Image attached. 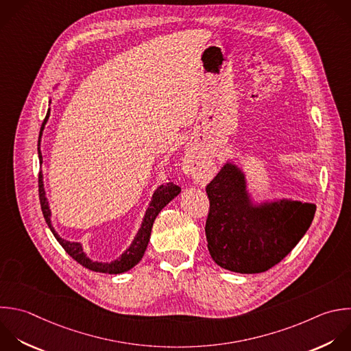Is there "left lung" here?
Returning <instances> with one entry per match:
<instances>
[{
  "instance_id": "1",
  "label": "left lung",
  "mask_w": 351,
  "mask_h": 351,
  "mask_svg": "<svg viewBox=\"0 0 351 351\" xmlns=\"http://www.w3.org/2000/svg\"><path fill=\"white\" fill-rule=\"evenodd\" d=\"M207 247L213 261L237 273H262L284 259L303 237L315 206L280 200L254 207L243 173L225 165L207 184Z\"/></svg>"
}]
</instances>
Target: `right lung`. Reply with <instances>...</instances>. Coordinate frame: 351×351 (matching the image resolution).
<instances>
[{
    "mask_svg": "<svg viewBox=\"0 0 351 351\" xmlns=\"http://www.w3.org/2000/svg\"><path fill=\"white\" fill-rule=\"evenodd\" d=\"M49 112L51 110H48L47 112V117L43 122V126H41V130H40V137H38V156H40V160L43 163V155H41V151H40V141H41V136H43V130L45 128V123L49 118ZM38 191H40V203H41V210H43V214H44V218L49 226V229L52 230L53 236L56 237V240L60 243V245L64 248V251L73 258L75 259L80 265H82L84 267L89 269V270H93V271H100V273H110V274H118V273H123V271H128L130 270L133 266H136L141 258L144 256V252L147 250V245H148V241H149V236H151V230H152V225H154V221L156 218V215L160 213V210L171 200L174 199L180 192H181V188L178 185H176L174 182H169L166 185H160L158 188V191L154 193V199L145 213V217H144V221H143V225L133 241V244L126 250L125 254H122L118 259L112 261L111 263H101V262H93L90 261L84 250H82V245L80 243H74V241H67L64 239H62L56 230L53 229L52 223H51V210H49V206H48V200L45 197V191H44V184H43V174L40 173V177H38Z\"/></svg>",
    "mask_w": 351,
    "mask_h": 351,
    "instance_id": "add662e5",
    "label": "right lung"
}]
</instances>
